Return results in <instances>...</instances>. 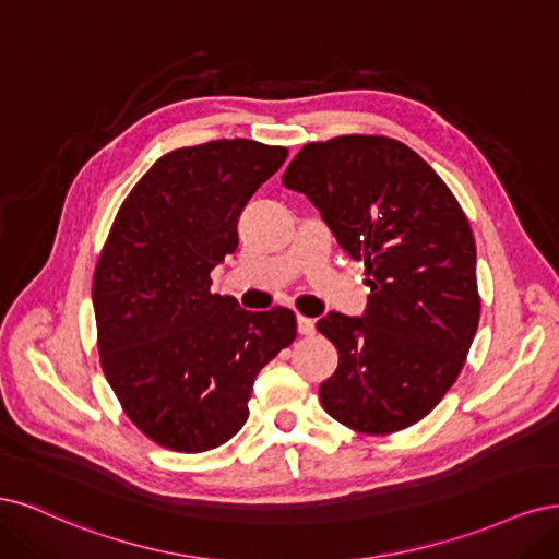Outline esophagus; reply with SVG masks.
<instances>
[{"instance_id":"34e87169","label":"esophagus","mask_w":559,"mask_h":559,"mask_svg":"<svg viewBox=\"0 0 559 559\" xmlns=\"http://www.w3.org/2000/svg\"><path fill=\"white\" fill-rule=\"evenodd\" d=\"M297 330H299V334H304V336H309V334H313V332H316V322H313L311 318H304V316H297Z\"/></svg>"}]
</instances>
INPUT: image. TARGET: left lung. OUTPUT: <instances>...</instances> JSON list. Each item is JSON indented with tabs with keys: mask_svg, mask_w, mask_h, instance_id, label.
<instances>
[{
	"mask_svg": "<svg viewBox=\"0 0 559 559\" xmlns=\"http://www.w3.org/2000/svg\"><path fill=\"white\" fill-rule=\"evenodd\" d=\"M283 186L309 197L371 287L362 318L318 320L338 350L322 408L362 435L423 420L457 381L480 318L476 241L455 194L402 141L367 134L306 143Z\"/></svg>",
	"mask_w": 559,
	"mask_h": 559,
	"instance_id": "1",
	"label": "left lung"
}]
</instances>
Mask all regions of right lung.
<instances>
[{"mask_svg": "<svg viewBox=\"0 0 559 559\" xmlns=\"http://www.w3.org/2000/svg\"><path fill=\"white\" fill-rule=\"evenodd\" d=\"M283 146L221 139L162 155L111 225L93 278L99 362L128 418L162 448L204 453L248 420L260 369L297 336L290 309L211 293L250 197Z\"/></svg>", "mask_w": 559, "mask_h": 559, "instance_id": "1", "label": "right lung"}]
</instances>
